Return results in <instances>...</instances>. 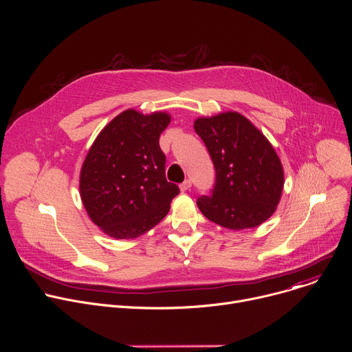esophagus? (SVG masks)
I'll return each mask as SVG.
<instances>
[{
  "label": "esophagus",
  "instance_id": "34e87169",
  "mask_svg": "<svg viewBox=\"0 0 352 352\" xmlns=\"http://www.w3.org/2000/svg\"><path fill=\"white\" fill-rule=\"evenodd\" d=\"M190 185H192V182H190V179H185L181 185H179V189L182 190V192H186L189 188H190Z\"/></svg>",
  "mask_w": 352,
  "mask_h": 352
}]
</instances>
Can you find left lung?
Returning <instances> with one entry per match:
<instances>
[{
  "instance_id": "obj_1",
  "label": "left lung",
  "mask_w": 352,
  "mask_h": 352,
  "mask_svg": "<svg viewBox=\"0 0 352 352\" xmlns=\"http://www.w3.org/2000/svg\"><path fill=\"white\" fill-rule=\"evenodd\" d=\"M195 131L212 157L216 181L197 208L210 221L231 230L252 228L276 210L284 173L270 142L245 117L223 113L197 118Z\"/></svg>"
}]
</instances>
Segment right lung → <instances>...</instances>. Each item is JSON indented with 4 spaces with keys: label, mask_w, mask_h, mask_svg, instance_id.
<instances>
[{
    "label": "right lung",
    "mask_w": 352,
    "mask_h": 352,
    "mask_svg": "<svg viewBox=\"0 0 352 352\" xmlns=\"http://www.w3.org/2000/svg\"><path fill=\"white\" fill-rule=\"evenodd\" d=\"M170 116L126 110L94 140L80 171V197L96 226L117 239L136 238L159 224L179 193L166 178L160 133Z\"/></svg>",
    "instance_id": "right-lung-1"
}]
</instances>
